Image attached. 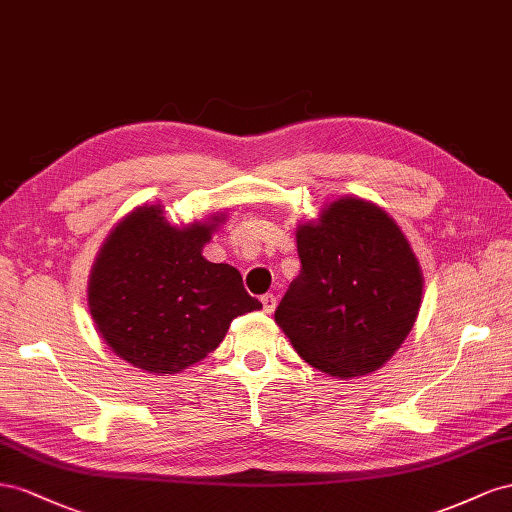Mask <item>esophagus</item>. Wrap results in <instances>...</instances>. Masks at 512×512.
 <instances>
[{"instance_id":"esophagus-1","label":"esophagus","mask_w":512,"mask_h":512,"mask_svg":"<svg viewBox=\"0 0 512 512\" xmlns=\"http://www.w3.org/2000/svg\"><path fill=\"white\" fill-rule=\"evenodd\" d=\"M261 304H264V311H266V313H272V311L276 309V296H274V294L261 296Z\"/></svg>"}]
</instances>
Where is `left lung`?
I'll use <instances>...</instances> for the list:
<instances>
[{
  "label": "left lung",
  "instance_id": "obj_1",
  "mask_svg": "<svg viewBox=\"0 0 512 512\" xmlns=\"http://www.w3.org/2000/svg\"><path fill=\"white\" fill-rule=\"evenodd\" d=\"M300 274L274 321L296 352L334 377L377 371L410 334L422 274L399 225L373 203L339 199L298 227Z\"/></svg>",
  "mask_w": 512,
  "mask_h": 512
}]
</instances>
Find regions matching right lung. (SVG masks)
<instances>
[{
  "label": "right lung",
  "mask_w": 512,
  "mask_h": 512,
  "mask_svg": "<svg viewBox=\"0 0 512 512\" xmlns=\"http://www.w3.org/2000/svg\"><path fill=\"white\" fill-rule=\"evenodd\" d=\"M218 221L178 229L160 206H143L102 244L87 302L102 339L133 367L178 373L214 352L238 315L261 309L236 268L201 255Z\"/></svg>",
  "instance_id": "1"
}]
</instances>
